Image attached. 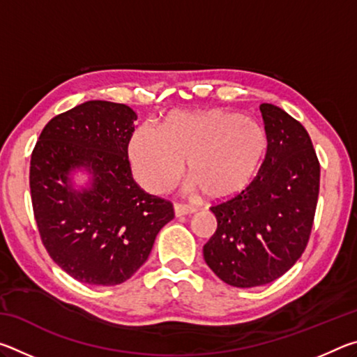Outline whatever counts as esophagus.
Instances as JSON below:
<instances>
[{
  "label": "esophagus",
  "instance_id": "obj_1",
  "mask_svg": "<svg viewBox=\"0 0 357 357\" xmlns=\"http://www.w3.org/2000/svg\"><path fill=\"white\" fill-rule=\"evenodd\" d=\"M195 211H197L195 208L185 206V204H174V215H176V217L193 214V213H195Z\"/></svg>",
  "mask_w": 357,
  "mask_h": 357
}]
</instances>
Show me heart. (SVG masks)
I'll use <instances>...</instances> for the list:
<instances>
[{
	"mask_svg": "<svg viewBox=\"0 0 357 357\" xmlns=\"http://www.w3.org/2000/svg\"><path fill=\"white\" fill-rule=\"evenodd\" d=\"M268 137L243 114L213 108L174 113L162 129L142 124L129 143L135 179L151 193H164L184 173L211 202H227L249 189L258 176Z\"/></svg>",
	"mask_w": 357,
	"mask_h": 357,
	"instance_id": "heart-1",
	"label": "heart"
}]
</instances>
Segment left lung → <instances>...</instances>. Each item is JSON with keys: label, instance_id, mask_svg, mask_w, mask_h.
<instances>
[{"label": "left lung", "instance_id": "left-lung-1", "mask_svg": "<svg viewBox=\"0 0 357 357\" xmlns=\"http://www.w3.org/2000/svg\"><path fill=\"white\" fill-rule=\"evenodd\" d=\"M268 153L249 189L211 208L217 229L204 261L228 285L252 288L279 279L309 243L319 192V162L299 121L259 105Z\"/></svg>", "mask_w": 357, "mask_h": 357}]
</instances>
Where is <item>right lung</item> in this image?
Wrapping results in <instances>:
<instances>
[{
	"instance_id": "1",
	"label": "right lung",
	"mask_w": 357,
	"mask_h": 357,
	"mask_svg": "<svg viewBox=\"0 0 357 357\" xmlns=\"http://www.w3.org/2000/svg\"><path fill=\"white\" fill-rule=\"evenodd\" d=\"M137 113L124 104L88 100L48 121L29 167L34 219L48 255L70 277L112 287L146 261L173 204L132 178L129 142ZM86 171L77 190L71 174Z\"/></svg>"
}]
</instances>
